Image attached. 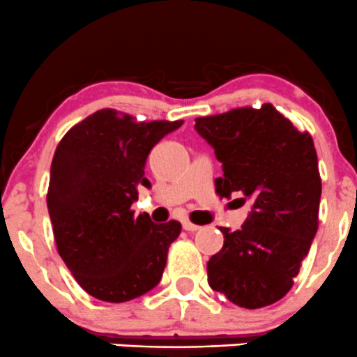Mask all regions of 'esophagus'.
<instances>
[{
  "label": "esophagus",
  "instance_id": "34e87169",
  "mask_svg": "<svg viewBox=\"0 0 357 357\" xmlns=\"http://www.w3.org/2000/svg\"><path fill=\"white\" fill-rule=\"evenodd\" d=\"M183 229L188 230V232H197V230H199V225H195L190 220H185L183 222Z\"/></svg>",
  "mask_w": 357,
  "mask_h": 357
}]
</instances>
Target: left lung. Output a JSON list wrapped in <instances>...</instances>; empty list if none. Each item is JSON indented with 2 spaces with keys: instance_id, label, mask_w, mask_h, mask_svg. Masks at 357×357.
I'll return each instance as SVG.
<instances>
[{
  "instance_id": "8db88e82",
  "label": "left lung",
  "mask_w": 357,
  "mask_h": 357,
  "mask_svg": "<svg viewBox=\"0 0 357 357\" xmlns=\"http://www.w3.org/2000/svg\"><path fill=\"white\" fill-rule=\"evenodd\" d=\"M195 128L222 162L217 193L252 199L241 230L220 227L223 248L206 264L210 287L242 308L276 303L319 229L322 181L312 135L271 103L199 116Z\"/></svg>"
}]
</instances>
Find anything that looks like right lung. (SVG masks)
Masks as SVG:
<instances>
[{
    "instance_id": "obj_1",
    "label": "right lung",
    "mask_w": 357,
    "mask_h": 357,
    "mask_svg": "<svg viewBox=\"0 0 357 357\" xmlns=\"http://www.w3.org/2000/svg\"><path fill=\"white\" fill-rule=\"evenodd\" d=\"M183 120L137 121L105 108L62 137L50 166L47 208L57 252L79 287L109 303L158 287L181 223L135 217L139 186L152 147Z\"/></svg>"
}]
</instances>
